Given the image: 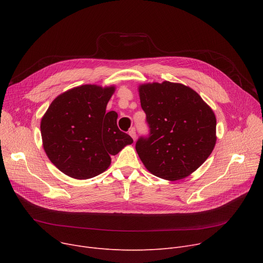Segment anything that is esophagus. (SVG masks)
<instances>
[{
  "label": "esophagus",
  "mask_w": 263,
  "mask_h": 263,
  "mask_svg": "<svg viewBox=\"0 0 263 263\" xmlns=\"http://www.w3.org/2000/svg\"><path fill=\"white\" fill-rule=\"evenodd\" d=\"M129 134H130V136L132 137V139H133V141L136 140V132H135V129H134V128H132V129L129 131Z\"/></svg>",
  "instance_id": "obj_1"
}]
</instances>
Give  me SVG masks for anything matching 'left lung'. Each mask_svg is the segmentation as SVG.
I'll use <instances>...</instances> for the list:
<instances>
[{
	"mask_svg": "<svg viewBox=\"0 0 263 263\" xmlns=\"http://www.w3.org/2000/svg\"><path fill=\"white\" fill-rule=\"evenodd\" d=\"M139 91L149 133L137 140V155L159 178L175 181L187 177L215 146L213 110L195 90L179 83L144 84Z\"/></svg>",
	"mask_w": 263,
	"mask_h": 263,
	"instance_id": "obj_1",
	"label": "left lung"
}]
</instances>
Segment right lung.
<instances>
[{"instance_id": "obj_1", "label": "right lung", "mask_w": 263, "mask_h": 263, "mask_svg": "<svg viewBox=\"0 0 263 263\" xmlns=\"http://www.w3.org/2000/svg\"><path fill=\"white\" fill-rule=\"evenodd\" d=\"M114 86L82 85L50 104L41 119L44 148L50 161L65 175L89 179L103 173L117 155L133 143L117 127V113H106Z\"/></svg>"}]
</instances>
